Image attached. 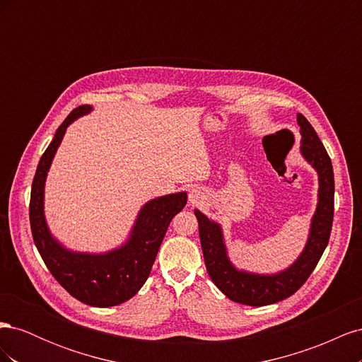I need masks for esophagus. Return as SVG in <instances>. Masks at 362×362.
I'll use <instances>...</instances> for the list:
<instances>
[{"label":"esophagus","instance_id":"1","mask_svg":"<svg viewBox=\"0 0 362 362\" xmlns=\"http://www.w3.org/2000/svg\"><path fill=\"white\" fill-rule=\"evenodd\" d=\"M198 199H199V194L196 193V190L192 192V193H190V202H192V204H196V202H198Z\"/></svg>","mask_w":362,"mask_h":362}]
</instances>
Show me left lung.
Returning a JSON list of instances; mask_svg holds the SVG:
<instances>
[{"label":"left lung","instance_id":"obj_1","mask_svg":"<svg viewBox=\"0 0 362 362\" xmlns=\"http://www.w3.org/2000/svg\"><path fill=\"white\" fill-rule=\"evenodd\" d=\"M298 125L302 136L300 154L319 175V202L311 218L306 245L288 269L275 275H258L235 269L228 258L221 225L210 221L199 210H194L208 275L226 298L237 303L264 306L290 298L310 278L329 242L335 189L332 163L315 129L300 113H298Z\"/></svg>","mask_w":362,"mask_h":362}]
</instances>
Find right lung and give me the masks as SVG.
I'll list each match as a JSON object with an SVG mask.
<instances>
[{
	"label": "right lung",
	"instance_id": "add662e5",
	"mask_svg": "<svg viewBox=\"0 0 362 362\" xmlns=\"http://www.w3.org/2000/svg\"><path fill=\"white\" fill-rule=\"evenodd\" d=\"M90 112V105L76 107L43 152L31 184L30 225L39 254L60 286L80 302L105 308L127 302L144 286L169 223L187 204V193H172L146 202L127 242L105 254L74 252L59 243L51 235L43 213L47 175L66 128L76 117Z\"/></svg>",
	"mask_w": 362,
	"mask_h": 362
}]
</instances>
